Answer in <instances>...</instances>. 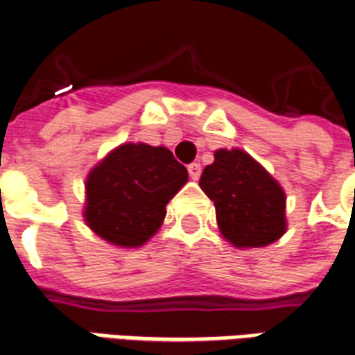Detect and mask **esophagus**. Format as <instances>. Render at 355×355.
Masks as SVG:
<instances>
[{
    "label": "esophagus",
    "mask_w": 355,
    "mask_h": 355,
    "mask_svg": "<svg viewBox=\"0 0 355 355\" xmlns=\"http://www.w3.org/2000/svg\"><path fill=\"white\" fill-rule=\"evenodd\" d=\"M188 173H190V177L193 178V180H198V178L201 177V165L190 164V165H188Z\"/></svg>",
    "instance_id": "34e87169"
}]
</instances>
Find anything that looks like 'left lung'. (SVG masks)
Listing matches in <instances>:
<instances>
[{
  "label": "left lung",
  "mask_w": 355,
  "mask_h": 355,
  "mask_svg": "<svg viewBox=\"0 0 355 355\" xmlns=\"http://www.w3.org/2000/svg\"><path fill=\"white\" fill-rule=\"evenodd\" d=\"M199 186L214 201L218 227L231 244L258 248L284 235V190L246 152L218 150Z\"/></svg>",
  "instance_id": "left-lung-1"
}]
</instances>
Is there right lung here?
Segmentation results:
<instances>
[{
    "mask_svg": "<svg viewBox=\"0 0 355 355\" xmlns=\"http://www.w3.org/2000/svg\"><path fill=\"white\" fill-rule=\"evenodd\" d=\"M188 171L164 146H118L86 180V224L116 246H141L159 230Z\"/></svg>",
    "mask_w": 355,
    "mask_h": 355,
    "instance_id": "add662e5",
    "label": "right lung"
}]
</instances>
